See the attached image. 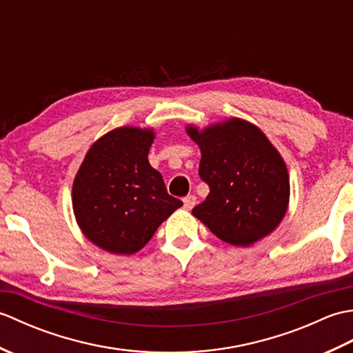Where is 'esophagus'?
<instances>
[{
  "label": "esophagus",
  "mask_w": 353,
  "mask_h": 353,
  "mask_svg": "<svg viewBox=\"0 0 353 353\" xmlns=\"http://www.w3.org/2000/svg\"><path fill=\"white\" fill-rule=\"evenodd\" d=\"M196 203H197L196 196H186V197L183 199V206H185L186 209H192L194 206H196Z\"/></svg>",
  "instance_id": "34e87169"
}]
</instances>
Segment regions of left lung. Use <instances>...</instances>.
<instances>
[{
    "label": "left lung",
    "mask_w": 353,
    "mask_h": 353,
    "mask_svg": "<svg viewBox=\"0 0 353 353\" xmlns=\"http://www.w3.org/2000/svg\"><path fill=\"white\" fill-rule=\"evenodd\" d=\"M186 133L201 152L199 174L209 185L192 215L214 235L236 247H249L270 235L287 214L290 176L281 153L259 127L228 118Z\"/></svg>",
    "instance_id": "1"
}]
</instances>
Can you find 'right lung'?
Wrapping results in <instances>:
<instances>
[{
    "instance_id": "1",
    "label": "right lung",
    "mask_w": 353,
    "mask_h": 353,
    "mask_svg": "<svg viewBox=\"0 0 353 353\" xmlns=\"http://www.w3.org/2000/svg\"><path fill=\"white\" fill-rule=\"evenodd\" d=\"M153 129L124 125L88 150L74 177L72 211L83 235L115 254L139 252L183 203L148 162Z\"/></svg>"
}]
</instances>
